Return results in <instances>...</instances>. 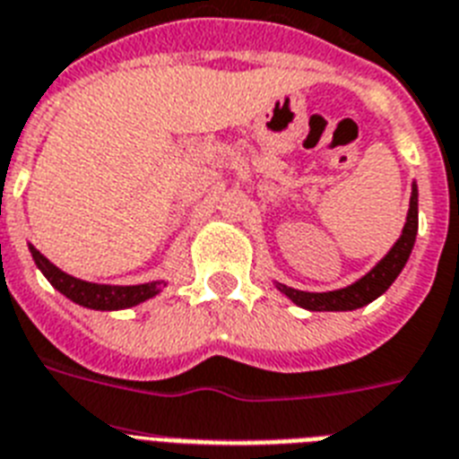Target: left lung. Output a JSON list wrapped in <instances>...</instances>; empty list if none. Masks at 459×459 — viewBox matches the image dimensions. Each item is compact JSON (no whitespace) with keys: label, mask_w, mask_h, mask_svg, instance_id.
Masks as SVG:
<instances>
[{"label":"left lung","mask_w":459,"mask_h":459,"mask_svg":"<svg viewBox=\"0 0 459 459\" xmlns=\"http://www.w3.org/2000/svg\"><path fill=\"white\" fill-rule=\"evenodd\" d=\"M417 238V184L412 181L411 193V207H408V217H405V226L401 230V238L394 242V247L379 259L375 266L359 278L351 285H346L342 290H333V292H304V290H294L275 282V288L281 290L288 299H292L297 307L307 308V311H353L365 304H370L377 297L391 288V282L396 281L398 273L403 271L405 262L411 259V252L415 247Z\"/></svg>","instance_id":"1"}]
</instances>
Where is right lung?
I'll list each match as a JSON object with an SVG mask.
<instances>
[{"instance_id": "add662e5", "label": "right lung", "mask_w": 459, "mask_h": 459, "mask_svg": "<svg viewBox=\"0 0 459 459\" xmlns=\"http://www.w3.org/2000/svg\"><path fill=\"white\" fill-rule=\"evenodd\" d=\"M30 255L35 259L37 268L42 271L51 285L61 294H65L70 301L80 304L84 308H94V311H120V308H132L141 301L151 299L160 290L165 288V281L141 282V285H100V282L80 281L74 275L65 273L61 268L51 264L47 256L37 247L28 245Z\"/></svg>"}]
</instances>
